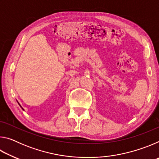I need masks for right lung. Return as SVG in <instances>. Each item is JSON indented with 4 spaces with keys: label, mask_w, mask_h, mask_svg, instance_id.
<instances>
[{
    "label": "right lung",
    "mask_w": 159,
    "mask_h": 159,
    "mask_svg": "<svg viewBox=\"0 0 159 159\" xmlns=\"http://www.w3.org/2000/svg\"><path fill=\"white\" fill-rule=\"evenodd\" d=\"M20 107H21V106H20Z\"/></svg>",
    "instance_id": "1"
}]
</instances>
